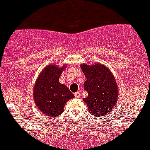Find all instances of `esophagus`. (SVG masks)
<instances>
[{"instance_id":"esophagus-1","label":"esophagus","mask_w":150,"mask_h":150,"mask_svg":"<svg viewBox=\"0 0 150 150\" xmlns=\"http://www.w3.org/2000/svg\"><path fill=\"white\" fill-rule=\"evenodd\" d=\"M80 96H81V93H80L79 92H77L75 93V98H79V97H80Z\"/></svg>"}]
</instances>
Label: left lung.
Instances as JSON below:
<instances>
[{
    "instance_id": "obj_1",
    "label": "left lung",
    "mask_w": 150,
    "mask_h": 150,
    "mask_svg": "<svg viewBox=\"0 0 150 150\" xmlns=\"http://www.w3.org/2000/svg\"><path fill=\"white\" fill-rule=\"evenodd\" d=\"M86 77L84 88L88 97L83 98L92 115L98 117L112 111L117 102L118 86L112 71L106 66L97 63L92 65L80 64Z\"/></svg>"
}]
</instances>
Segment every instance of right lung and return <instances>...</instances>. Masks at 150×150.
<instances>
[{"label":"right lung","instance_id":"right-lung-1","mask_svg":"<svg viewBox=\"0 0 150 150\" xmlns=\"http://www.w3.org/2000/svg\"><path fill=\"white\" fill-rule=\"evenodd\" d=\"M66 65L58 68L57 64H47L35 81L33 96L36 106L50 117L60 115L64 104L75 96L63 84L59 77Z\"/></svg>","mask_w":150,"mask_h":150}]
</instances>
